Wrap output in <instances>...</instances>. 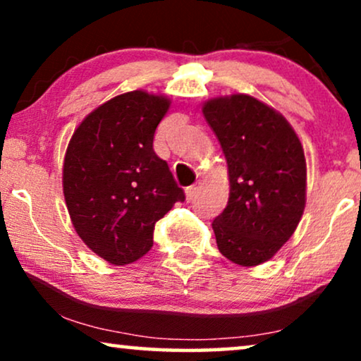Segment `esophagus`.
<instances>
[{"mask_svg":"<svg viewBox=\"0 0 361 361\" xmlns=\"http://www.w3.org/2000/svg\"><path fill=\"white\" fill-rule=\"evenodd\" d=\"M200 187H202V184H200V182H195V184H194V185L187 187V189H185V195H187V200H194V199H195V197H197V194H199Z\"/></svg>","mask_w":361,"mask_h":361,"instance_id":"obj_1","label":"esophagus"}]
</instances>
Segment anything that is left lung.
Instances as JSON below:
<instances>
[{"label": "left lung", "mask_w": 361, "mask_h": 361, "mask_svg": "<svg viewBox=\"0 0 361 361\" xmlns=\"http://www.w3.org/2000/svg\"><path fill=\"white\" fill-rule=\"evenodd\" d=\"M202 111L228 166V204L212 224L216 246L235 264L266 263L304 214L302 145L279 111L245 93L212 98Z\"/></svg>", "instance_id": "8db88e82"}]
</instances>
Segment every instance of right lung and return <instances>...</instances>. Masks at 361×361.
Returning a JSON list of instances; mask_svg holds the SVG:
<instances>
[{"mask_svg": "<svg viewBox=\"0 0 361 361\" xmlns=\"http://www.w3.org/2000/svg\"><path fill=\"white\" fill-rule=\"evenodd\" d=\"M169 106L164 95L123 93L87 115L67 146L62 185L72 225L111 264L142 258L156 221L185 200L167 162L152 149Z\"/></svg>", "mask_w": 361, "mask_h": 361, "instance_id": "right-lung-1", "label": "right lung"}]
</instances>
